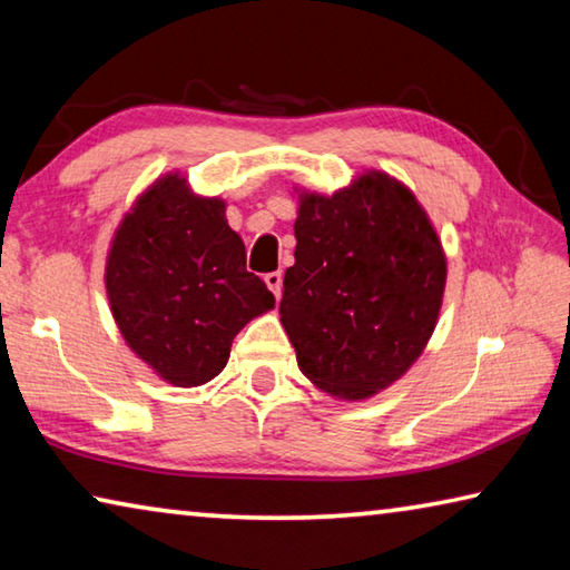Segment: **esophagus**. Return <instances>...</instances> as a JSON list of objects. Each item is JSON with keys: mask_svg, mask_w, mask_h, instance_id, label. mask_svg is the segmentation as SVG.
<instances>
[{"mask_svg": "<svg viewBox=\"0 0 570 570\" xmlns=\"http://www.w3.org/2000/svg\"><path fill=\"white\" fill-rule=\"evenodd\" d=\"M264 282H266L268 288H272V294H274L276 298H282V292H284V274H282V272L266 274Z\"/></svg>", "mask_w": 570, "mask_h": 570, "instance_id": "34e87169", "label": "esophagus"}]
</instances>
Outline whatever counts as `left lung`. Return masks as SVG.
<instances>
[{
  "mask_svg": "<svg viewBox=\"0 0 570 570\" xmlns=\"http://www.w3.org/2000/svg\"><path fill=\"white\" fill-rule=\"evenodd\" d=\"M298 193L282 324L304 377L334 400H370L420 360L438 326L448 256L417 196L364 170L332 196Z\"/></svg>",
  "mask_w": 570,
  "mask_h": 570,
  "instance_id": "left-lung-1",
  "label": "left lung"
}]
</instances>
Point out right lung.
Instances as JSON below:
<instances>
[{
  "label": "right lung",
  "mask_w": 570,
  "mask_h": 570,
  "mask_svg": "<svg viewBox=\"0 0 570 570\" xmlns=\"http://www.w3.org/2000/svg\"><path fill=\"white\" fill-rule=\"evenodd\" d=\"M105 292L125 344L173 387L218 377L234 336L276 304L246 272L226 200L198 196L180 170L153 180L115 228Z\"/></svg>",
  "instance_id": "right-lung-1"
}]
</instances>
